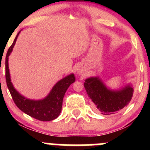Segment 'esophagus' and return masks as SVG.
Returning <instances> with one entry per match:
<instances>
[{
    "label": "esophagus",
    "instance_id": "obj_1",
    "mask_svg": "<svg viewBox=\"0 0 150 150\" xmlns=\"http://www.w3.org/2000/svg\"><path fill=\"white\" fill-rule=\"evenodd\" d=\"M77 75H82V73H83V71H82V70L81 69V68H78V69H77Z\"/></svg>",
    "mask_w": 150,
    "mask_h": 150
}]
</instances>
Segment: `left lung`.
<instances>
[{"label":"left lung","instance_id":"8db88e82","mask_svg":"<svg viewBox=\"0 0 150 150\" xmlns=\"http://www.w3.org/2000/svg\"><path fill=\"white\" fill-rule=\"evenodd\" d=\"M84 86L95 107L104 115L113 114L123 109L128 106L133 94L131 85L119 90H111L106 87L99 77L86 79Z\"/></svg>","mask_w":150,"mask_h":150}]
</instances>
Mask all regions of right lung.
I'll return each mask as SVG.
<instances>
[{"instance_id":"add662e5","label":"right lung","mask_w":150,"mask_h":150,"mask_svg":"<svg viewBox=\"0 0 150 150\" xmlns=\"http://www.w3.org/2000/svg\"><path fill=\"white\" fill-rule=\"evenodd\" d=\"M20 32L17 34L13 44L8 50L6 58V79L10 94L16 106L26 114L42 121H50L56 119L61 112L65 92L69 86L75 81V75L72 73L58 81L53 86L49 94L41 100H32L21 95L14 88L11 82L8 67V57L13 51Z\"/></svg>"}]
</instances>
